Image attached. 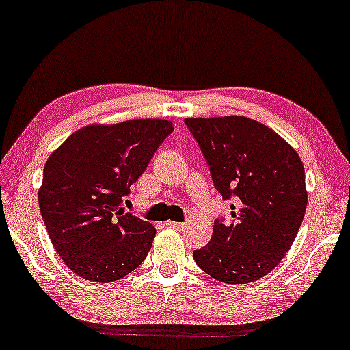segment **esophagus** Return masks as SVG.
<instances>
[{"label":"esophagus","mask_w":350,"mask_h":350,"mask_svg":"<svg viewBox=\"0 0 350 350\" xmlns=\"http://www.w3.org/2000/svg\"><path fill=\"white\" fill-rule=\"evenodd\" d=\"M167 226H169V228H175V230H183L185 224H181V221H167Z\"/></svg>","instance_id":"34e87169"}]
</instances>
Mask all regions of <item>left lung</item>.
<instances>
[{"mask_svg": "<svg viewBox=\"0 0 350 350\" xmlns=\"http://www.w3.org/2000/svg\"><path fill=\"white\" fill-rule=\"evenodd\" d=\"M233 220L214 221L193 252L208 276L244 284L270 273L293 246L307 207L301 157L278 133L241 116L185 119Z\"/></svg>", "mask_w": 350, "mask_h": 350, "instance_id": "8db88e82", "label": "left lung"}]
</instances>
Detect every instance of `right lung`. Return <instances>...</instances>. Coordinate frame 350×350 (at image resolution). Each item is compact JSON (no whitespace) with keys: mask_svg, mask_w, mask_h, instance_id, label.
<instances>
[{"mask_svg":"<svg viewBox=\"0 0 350 350\" xmlns=\"http://www.w3.org/2000/svg\"><path fill=\"white\" fill-rule=\"evenodd\" d=\"M172 131V122L159 119L90 125L49 156L40 211L54 249L75 275L109 283L146 258L156 230L122 204Z\"/></svg>","mask_w":350,"mask_h":350,"instance_id":"obj_1","label":"right lung"}]
</instances>
